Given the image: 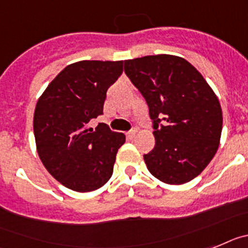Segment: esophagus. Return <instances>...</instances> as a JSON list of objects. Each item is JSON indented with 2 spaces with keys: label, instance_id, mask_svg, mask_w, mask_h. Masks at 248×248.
<instances>
[{
  "label": "esophagus",
  "instance_id": "obj_1",
  "mask_svg": "<svg viewBox=\"0 0 248 248\" xmlns=\"http://www.w3.org/2000/svg\"><path fill=\"white\" fill-rule=\"evenodd\" d=\"M126 136H127V139H128V140L135 139V136H136V131H130V132H127Z\"/></svg>",
  "mask_w": 248,
  "mask_h": 248
}]
</instances>
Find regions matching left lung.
I'll use <instances>...</instances> for the list:
<instances>
[{
    "label": "left lung",
    "instance_id": "1",
    "mask_svg": "<svg viewBox=\"0 0 248 248\" xmlns=\"http://www.w3.org/2000/svg\"><path fill=\"white\" fill-rule=\"evenodd\" d=\"M124 72L154 120L156 145L143 156L151 175L167 185L197 177L216 155L222 132V109L214 90L188 61L173 55L126 60Z\"/></svg>",
    "mask_w": 248,
    "mask_h": 248
}]
</instances>
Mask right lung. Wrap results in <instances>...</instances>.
Instances as JSON below:
<instances>
[{
    "instance_id": "right-lung-1",
    "label": "right lung",
    "mask_w": 248,
    "mask_h": 248,
    "mask_svg": "<svg viewBox=\"0 0 248 248\" xmlns=\"http://www.w3.org/2000/svg\"><path fill=\"white\" fill-rule=\"evenodd\" d=\"M124 61H78L49 82L36 103V148L47 171L77 192L101 188L111 178L118 148L126 141L105 124L88 126L102 115L107 88L124 71Z\"/></svg>"
}]
</instances>
